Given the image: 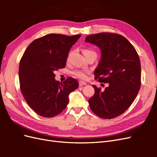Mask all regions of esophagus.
Here are the masks:
<instances>
[{
  "label": "esophagus",
  "instance_id": "obj_1",
  "mask_svg": "<svg viewBox=\"0 0 157 157\" xmlns=\"http://www.w3.org/2000/svg\"><path fill=\"white\" fill-rule=\"evenodd\" d=\"M78 83H79V86H84V85H86V82H85L84 81H82V80H80V81H79Z\"/></svg>",
  "mask_w": 157,
  "mask_h": 157
}]
</instances>
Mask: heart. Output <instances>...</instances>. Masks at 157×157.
Returning a JSON list of instances; mask_svg holds the SVG:
<instances>
[{"mask_svg":"<svg viewBox=\"0 0 157 157\" xmlns=\"http://www.w3.org/2000/svg\"><path fill=\"white\" fill-rule=\"evenodd\" d=\"M91 52L92 51L90 50H84V54H85ZM87 73H88V71H82V70H76L73 72V75L75 76V77L80 79H86L87 78Z\"/></svg>","mask_w":157,"mask_h":157,"instance_id":"b5f03b06","label":"heart"}]
</instances>
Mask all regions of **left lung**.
I'll return each instance as SVG.
<instances>
[{"mask_svg":"<svg viewBox=\"0 0 157 157\" xmlns=\"http://www.w3.org/2000/svg\"><path fill=\"white\" fill-rule=\"evenodd\" d=\"M85 41L96 45L101 59L94 71L96 79L108 83L104 91L92 85L95 93L88 100L99 117L115 118L134 101L141 86V64L134 47L125 37L111 33L90 35Z\"/></svg>","mask_w":157,"mask_h":157,"instance_id":"obj_1","label":"left lung"}]
</instances>
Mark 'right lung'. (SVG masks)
I'll return each mask as SVG.
<instances>
[{"mask_svg": "<svg viewBox=\"0 0 157 157\" xmlns=\"http://www.w3.org/2000/svg\"><path fill=\"white\" fill-rule=\"evenodd\" d=\"M80 35L49 34L33 41L19 67L20 89L30 107L44 117L59 115L67 107L69 95L78 87L73 78L63 83L55 79V71L65 67L69 52Z\"/></svg>", "mask_w": 157, "mask_h": 157, "instance_id": "1", "label": "right lung"}]
</instances>
